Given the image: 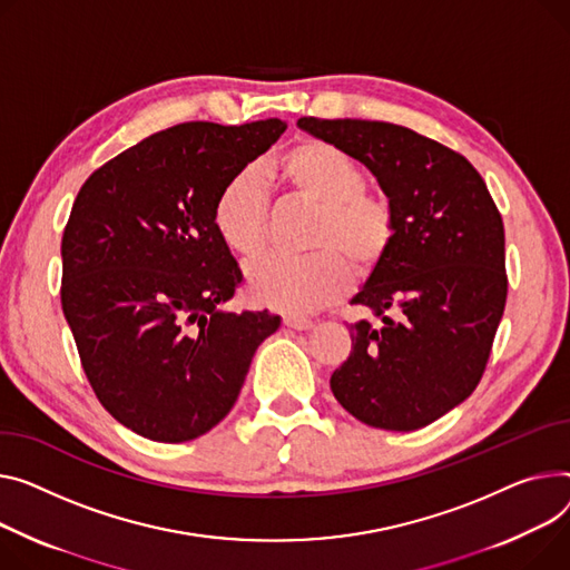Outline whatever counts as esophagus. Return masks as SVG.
<instances>
[{
    "mask_svg": "<svg viewBox=\"0 0 570 570\" xmlns=\"http://www.w3.org/2000/svg\"><path fill=\"white\" fill-rule=\"evenodd\" d=\"M284 325L291 330H312L314 321L305 318V316H295V314H286L284 316Z\"/></svg>",
    "mask_w": 570,
    "mask_h": 570,
    "instance_id": "esophagus-1",
    "label": "esophagus"
}]
</instances>
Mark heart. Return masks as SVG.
I'll return each instance as SVG.
<instances>
[{"mask_svg": "<svg viewBox=\"0 0 570 570\" xmlns=\"http://www.w3.org/2000/svg\"><path fill=\"white\" fill-rule=\"evenodd\" d=\"M263 176L286 197L316 206L307 249L297 258L268 256L247 271V293L261 307L309 314L351 288L353 273L368 277L390 258L399 219L392 202L366 189L364 169L346 150L302 139L263 165ZM213 229L232 254L249 261L265 247L268 193L254 169L222 185L213 204Z\"/></svg>", "mask_w": 570, "mask_h": 570, "instance_id": "b5f03b06", "label": "heart"}]
</instances>
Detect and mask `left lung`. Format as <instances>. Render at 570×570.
Instances as JSON below:
<instances>
[{
    "label": "left lung",
    "mask_w": 570,
    "mask_h": 570,
    "mask_svg": "<svg viewBox=\"0 0 570 570\" xmlns=\"http://www.w3.org/2000/svg\"><path fill=\"white\" fill-rule=\"evenodd\" d=\"M297 126L360 160L399 219L390 258L351 299L385 325H351L332 394L373 429L429 426L485 371L509 288L502 215L461 154L410 128L314 117Z\"/></svg>",
    "instance_id": "8db88e82"
}]
</instances>
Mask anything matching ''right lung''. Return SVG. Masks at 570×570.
<instances>
[{
    "mask_svg": "<svg viewBox=\"0 0 570 570\" xmlns=\"http://www.w3.org/2000/svg\"><path fill=\"white\" fill-rule=\"evenodd\" d=\"M286 130L193 121L96 169L61 238V307L102 407L141 438L187 442L234 407L282 318L224 312L243 282L213 229L222 185Z\"/></svg>",
    "mask_w": 570,
    "mask_h": 570,
    "instance_id": "add662e5",
    "label": "right lung"
}]
</instances>
